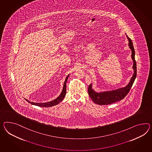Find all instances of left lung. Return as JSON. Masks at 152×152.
Here are the masks:
<instances>
[{
	"instance_id": "left-lung-1",
	"label": "left lung",
	"mask_w": 152,
	"mask_h": 152,
	"mask_svg": "<svg viewBox=\"0 0 152 152\" xmlns=\"http://www.w3.org/2000/svg\"><path fill=\"white\" fill-rule=\"evenodd\" d=\"M129 39V48L132 51V59L133 62V69L134 70V73L131 79L127 86L124 88H121L118 89L113 90L112 91H102L100 93H97L92 89V84H90L88 87V93L90 97L95 104L98 105H109L113 104L117 101H120L125 98V96L128 94L131 89L133 83L135 80L137 75L136 62L135 61V52L133 45L132 41L131 39L126 35Z\"/></svg>"
}]
</instances>
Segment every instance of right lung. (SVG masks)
Segmentation results:
<instances>
[{"label":"right lung","mask_w":152,"mask_h":152,"mask_svg":"<svg viewBox=\"0 0 152 152\" xmlns=\"http://www.w3.org/2000/svg\"><path fill=\"white\" fill-rule=\"evenodd\" d=\"M69 76V74L67 75L65 82L64 83V85H63V88L61 94L59 95L58 97H57L56 99L52 100V101H49L47 102H43V103H37V102H30V101L27 100L26 99V101L28 102L29 103H30L32 105H36V106H38L39 107H51V106H53L55 105H58L60 102L62 101L63 99L65 97L66 94V83L67 81V79Z\"/></svg>","instance_id":"add662e5"}]
</instances>
